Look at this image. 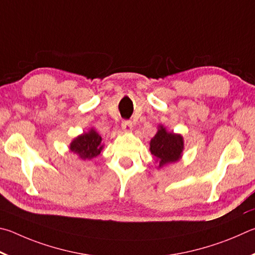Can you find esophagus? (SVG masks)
I'll use <instances>...</instances> for the list:
<instances>
[{"instance_id":"esophagus-1","label":"esophagus","mask_w":255,"mask_h":255,"mask_svg":"<svg viewBox=\"0 0 255 255\" xmlns=\"http://www.w3.org/2000/svg\"><path fill=\"white\" fill-rule=\"evenodd\" d=\"M122 130L125 133H130L133 130V125L130 121H123L122 122Z\"/></svg>"}]
</instances>
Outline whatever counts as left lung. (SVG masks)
<instances>
[{"label":"left lung","mask_w":255,"mask_h":255,"mask_svg":"<svg viewBox=\"0 0 255 255\" xmlns=\"http://www.w3.org/2000/svg\"><path fill=\"white\" fill-rule=\"evenodd\" d=\"M184 149L185 142L182 135L167 131L162 124L159 125L157 133L150 141V151L154 155L158 169L179 161Z\"/></svg>","instance_id":"1"}]
</instances>
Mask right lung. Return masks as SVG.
<instances>
[{
  "instance_id": "obj_1",
  "label": "right lung",
  "mask_w": 255,
  "mask_h": 255,
  "mask_svg": "<svg viewBox=\"0 0 255 255\" xmlns=\"http://www.w3.org/2000/svg\"><path fill=\"white\" fill-rule=\"evenodd\" d=\"M102 136L95 131V128H91L87 132L76 136L70 142L69 150L71 152L78 155L80 160L88 161L93 158L97 157L101 151L104 149V144L102 143Z\"/></svg>"
}]
</instances>
